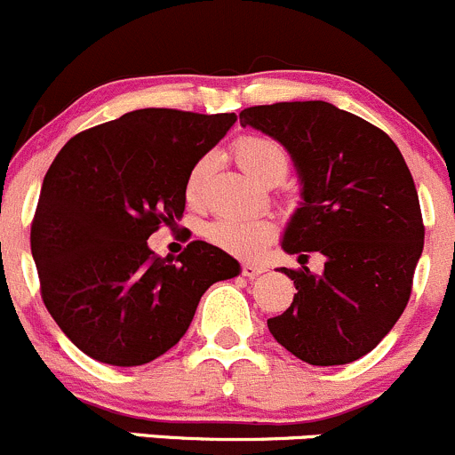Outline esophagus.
I'll return each instance as SVG.
<instances>
[{
  "instance_id": "1",
  "label": "esophagus",
  "mask_w": 455,
  "mask_h": 455,
  "mask_svg": "<svg viewBox=\"0 0 455 455\" xmlns=\"http://www.w3.org/2000/svg\"><path fill=\"white\" fill-rule=\"evenodd\" d=\"M267 267L265 265H256V262H243L241 265V274L247 275V278H256V275L265 274Z\"/></svg>"
}]
</instances>
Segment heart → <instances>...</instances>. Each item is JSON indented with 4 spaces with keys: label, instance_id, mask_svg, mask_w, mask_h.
<instances>
[{
    "label": "heart",
    "instance_id": "obj_1",
    "mask_svg": "<svg viewBox=\"0 0 455 455\" xmlns=\"http://www.w3.org/2000/svg\"><path fill=\"white\" fill-rule=\"evenodd\" d=\"M234 157L243 171L262 186H274L284 180L289 171V156L284 147L265 135H245L234 144ZM212 168V157L196 159L186 177V199L188 204H199L204 196L205 180ZM275 228L269 219L260 217H221L214 219L205 228V236L212 245L221 247L241 259H254L271 241Z\"/></svg>",
    "mask_w": 455,
    "mask_h": 455
}]
</instances>
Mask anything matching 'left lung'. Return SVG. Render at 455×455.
<instances>
[{"label": "left lung", "instance_id": "left-lung-1", "mask_svg": "<svg viewBox=\"0 0 455 455\" xmlns=\"http://www.w3.org/2000/svg\"><path fill=\"white\" fill-rule=\"evenodd\" d=\"M241 126L278 140L296 166L302 201L283 250L324 256L320 275L280 267L298 293L283 315L267 320L269 332L311 366L363 357L405 311L423 254L419 193L399 147L324 100L250 107Z\"/></svg>", "mask_w": 455, "mask_h": 455}]
</instances>
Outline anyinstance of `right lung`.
<instances>
[{
  "instance_id": "right-lung-1",
  "label": "right lung",
  "mask_w": 455,
  "mask_h": 455,
  "mask_svg": "<svg viewBox=\"0 0 455 455\" xmlns=\"http://www.w3.org/2000/svg\"><path fill=\"white\" fill-rule=\"evenodd\" d=\"M234 114L138 109L74 135L45 172L30 229L41 298L76 348L109 366L153 362L184 337L210 284L241 274L193 241L177 262L148 236L184 217L186 177Z\"/></svg>"
}]
</instances>
